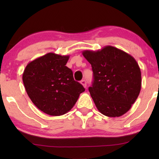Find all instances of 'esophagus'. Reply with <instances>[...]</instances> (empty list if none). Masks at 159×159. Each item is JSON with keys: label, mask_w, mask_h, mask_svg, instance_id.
<instances>
[{"label": "esophagus", "mask_w": 159, "mask_h": 159, "mask_svg": "<svg viewBox=\"0 0 159 159\" xmlns=\"http://www.w3.org/2000/svg\"><path fill=\"white\" fill-rule=\"evenodd\" d=\"M80 83H81V84H82V85H83V87H84V88H85L86 87H87V82H86V81H85V80H82V81L80 82Z\"/></svg>", "instance_id": "34e87169"}]
</instances>
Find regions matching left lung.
Wrapping results in <instances>:
<instances>
[{"mask_svg": "<svg viewBox=\"0 0 159 159\" xmlns=\"http://www.w3.org/2000/svg\"><path fill=\"white\" fill-rule=\"evenodd\" d=\"M82 55L92 66L93 82L88 88L98 110L109 117L127 113L141 90V71L136 60L126 52L107 45Z\"/></svg>", "mask_w": 159, "mask_h": 159, "instance_id": "left-lung-1", "label": "left lung"}]
</instances>
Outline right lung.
I'll list each match as a JSON object with an SVG mask.
<instances>
[{"instance_id":"add662e5","label":"right lung","mask_w":159,"mask_h":159,"mask_svg":"<svg viewBox=\"0 0 159 159\" xmlns=\"http://www.w3.org/2000/svg\"><path fill=\"white\" fill-rule=\"evenodd\" d=\"M69 56L48 53L27 65L22 75L25 90L32 103L51 116L69 111L84 88L74 80L66 66Z\"/></svg>"}]
</instances>
